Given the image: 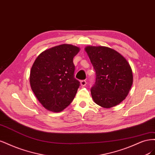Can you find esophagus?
Segmentation results:
<instances>
[{
    "label": "esophagus",
    "mask_w": 155,
    "mask_h": 155,
    "mask_svg": "<svg viewBox=\"0 0 155 155\" xmlns=\"http://www.w3.org/2000/svg\"><path fill=\"white\" fill-rule=\"evenodd\" d=\"M86 84H87V82L85 81V80H82V81H81V86H82V87L86 86Z\"/></svg>",
    "instance_id": "esophagus-1"
}]
</instances>
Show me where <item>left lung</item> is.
<instances>
[{
	"mask_svg": "<svg viewBox=\"0 0 155 155\" xmlns=\"http://www.w3.org/2000/svg\"><path fill=\"white\" fill-rule=\"evenodd\" d=\"M85 49L96 74L91 89L94 102L104 108L117 106L126 98L133 84L130 65L109 48L87 46Z\"/></svg>",
	"mask_w": 155,
	"mask_h": 155,
	"instance_id": "left-lung-1",
	"label": "left lung"
}]
</instances>
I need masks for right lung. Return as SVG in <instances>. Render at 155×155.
Masks as SVG:
<instances>
[{
    "label": "right lung",
    "mask_w": 155,
    "mask_h": 155,
    "mask_svg": "<svg viewBox=\"0 0 155 155\" xmlns=\"http://www.w3.org/2000/svg\"><path fill=\"white\" fill-rule=\"evenodd\" d=\"M79 49L70 44L59 45L41 53L33 63L31 87L48 110L61 111L75 97L81 84L74 78L73 57Z\"/></svg>",
    "instance_id": "1"
}]
</instances>
